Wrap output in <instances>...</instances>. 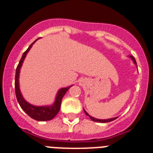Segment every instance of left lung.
<instances>
[{"instance_id": "left-lung-1", "label": "left lung", "mask_w": 153, "mask_h": 153, "mask_svg": "<svg viewBox=\"0 0 153 153\" xmlns=\"http://www.w3.org/2000/svg\"><path fill=\"white\" fill-rule=\"evenodd\" d=\"M129 56V57H130L131 59H132V62H133V63H134V64L136 65V67H137V64H136V60H135V58L133 57V56H130V55H129V56ZM83 110H84L85 114H86V116H88V117L90 118V120H93V121H94V122H97V123H109V122H111V121H113V120H116V119L118 118V117H114V118L107 119V120H100V119H97V118H94V117H91L90 115L88 114V113H87V112H86L84 109H83Z\"/></svg>"}]
</instances>
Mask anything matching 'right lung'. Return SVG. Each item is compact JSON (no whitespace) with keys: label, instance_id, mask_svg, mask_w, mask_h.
I'll return each mask as SVG.
<instances>
[{"label":"right lung","instance_id":"obj_1","mask_svg":"<svg viewBox=\"0 0 153 153\" xmlns=\"http://www.w3.org/2000/svg\"><path fill=\"white\" fill-rule=\"evenodd\" d=\"M39 39V38H38ZM37 39V40H38ZM33 41L32 44L30 45L25 52L23 53V56L21 57V60L19 62V64L17 65V67L16 69V75H15V93H16V97L18 101L20 106H21V109L24 110L27 114L31 117L33 120H36V121H47V120H51L52 119L54 118L58 113V112L60 111V106H61V101L63 99V96L66 94L67 90L73 86H67V87H63V88L60 89L58 90L57 93H56V97H55V100L53 103L51 105H47V106H34L32 104L29 103L27 102L24 98L23 97L22 94H21V90H20V85H19V76H20V72H21V69L22 67L24 60L26 57L27 53L29 52L30 50L31 49L32 46L33 45L35 42Z\"/></svg>","mask_w":153,"mask_h":153}]
</instances>
